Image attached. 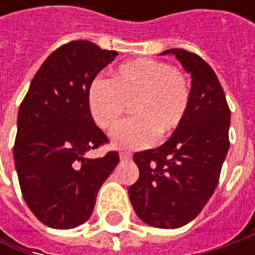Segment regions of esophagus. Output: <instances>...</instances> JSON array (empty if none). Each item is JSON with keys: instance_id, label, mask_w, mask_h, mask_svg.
<instances>
[{"instance_id": "1", "label": "esophagus", "mask_w": 255, "mask_h": 255, "mask_svg": "<svg viewBox=\"0 0 255 255\" xmlns=\"http://www.w3.org/2000/svg\"><path fill=\"white\" fill-rule=\"evenodd\" d=\"M119 156H121V159H123V160H128V159H130L132 157V153L130 152H121L119 153Z\"/></svg>"}]
</instances>
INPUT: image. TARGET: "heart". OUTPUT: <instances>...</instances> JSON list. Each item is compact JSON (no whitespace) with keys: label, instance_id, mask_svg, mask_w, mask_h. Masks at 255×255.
<instances>
[{"label":"heart","instance_id":"b5f03b06","mask_svg":"<svg viewBox=\"0 0 255 255\" xmlns=\"http://www.w3.org/2000/svg\"><path fill=\"white\" fill-rule=\"evenodd\" d=\"M191 102L187 75L170 64L139 58L121 65L112 81L96 78L88 89V106L93 122L113 130L133 105L136 118L113 133L118 147L136 149L169 137L186 121Z\"/></svg>","mask_w":255,"mask_h":255}]
</instances>
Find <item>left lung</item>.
Instances as JSON below:
<instances>
[{
	"label": "left lung",
	"mask_w": 255,
	"mask_h": 255,
	"mask_svg": "<svg viewBox=\"0 0 255 255\" xmlns=\"http://www.w3.org/2000/svg\"><path fill=\"white\" fill-rule=\"evenodd\" d=\"M191 74L186 121L167 142L133 154L139 179L129 187L137 217L159 229H179L196 219L210 200L230 147V108L217 75L201 56L173 48Z\"/></svg>",
	"instance_id": "1"
}]
</instances>
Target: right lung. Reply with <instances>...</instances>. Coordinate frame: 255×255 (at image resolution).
I'll return each mask as SVG.
<instances>
[{"instance_id":"1","label":"right lung","mask_w":255,"mask_h":255,"mask_svg":"<svg viewBox=\"0 0 255 255\" xmlns=\"http://www.w3.org/2000/svg\"><path fill=\"white\" fill-rule=\"evenodd\" d=\"M116 55L85 39L61 45L41 65L21 102L15 167L26 206L48 227L84 224L119 163L116 150L85 157L109 143L91 116L88 89Z\"/></svg>"}]
</instances>
